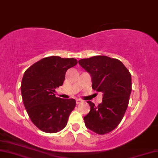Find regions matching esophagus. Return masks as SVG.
I'll use <instances>...</instances> for the list:
<instances>
[{"label":"esophagus","instance_id":"34e87169","mask_svg":"<svg viewBox=\"0 0 158 158\" xmlns=\"http://www.w3.org/2000/svg\"><path fill=\"white\" fill-rule=\"evenodd\" d=\"M75 101H76L77 104H80L81 102H83V100H82L81 99H76V100H75Z\"/></svg>","mask_w":158,"mask_h":158}]
</instances>
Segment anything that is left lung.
I'll return each mask as SVG.
<instances>
[{"label": "left lung", "mask_w": 158, "mask_h": 158, "mask_svg": "<svg viewBox=\"0 0 158 158\" xmlns=\"http://www.w3.org/2000/svg\"><path fill=\"white\" fill-rule=\"evenodd\" d=\"M78 63L90 73L93 90L103 93L98 106L87 101L90 110L83 118L85 125L97 134L108 133L120 124L128 106L131 74L120 60L105 56L81 59Z\"/></svg>", "instance_id": "8db88e82"}]
</instances>
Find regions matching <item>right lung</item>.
Masks as SVG:
<instances>
[{"instance_id": "1", "label": "right lung", "mask_w": 158, "mask_h": 158, "mask_svg": "<svg viewBox=\"0 0 158 158\" xmlns=\"http://www.w3.org/2000/svg\"><path fill=\"white\" fill-rule=\"evenodd\" d=\"M77 63L73 58L50 56L24 73L20 86L23 101L31 121L42 131L55 133L67 125L76 102L73 98L56 97L55 90L63 85L66 71Z\"/></svg>"}]
</instances>
